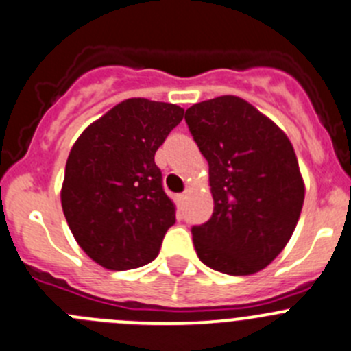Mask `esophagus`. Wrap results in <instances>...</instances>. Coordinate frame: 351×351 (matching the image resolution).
<instances>
[{
  "label": "esophagus",
  "instance_id": "1",
  "mask_svg": "<svg viewBox=\"0 0 351 351\" xmlns=\"http://www.w3.org/2000/svg\"><path fill=\"white\" fill-rule=\"evenodd\" d=\"M186 198H188V195H186V193H182V195H178V196H176V203H178L179 208H182V206H184Z\"/></svg>",
  "mask_w": 351,
  "mask_h": 351
}]
</instances>
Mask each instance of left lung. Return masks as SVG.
<instances>
[{"label":"left lung","mask_w":351,"mask_h":351,"mask_svg":"<svg viewBox=\"0 0 351 351\" xmlns=\"http://www.w3.org/2000/svg\"><path fill=\"white\" fill-rule=\"evenodd\" d=\"M186 123L208 162L213 213L193 226L198 258L229 276H248L282 252L305 198L288 136L238 96L186 110Z\"/></svg>","instance_id":"8db88e82"}]
</instances>
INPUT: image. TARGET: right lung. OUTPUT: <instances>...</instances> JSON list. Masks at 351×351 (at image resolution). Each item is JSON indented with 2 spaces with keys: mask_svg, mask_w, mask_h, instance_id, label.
Returning a JSON list of instances; mask_svg holds the SVG:
<instances>
[{
  "mask_svg": "<svg viewBox=\"0 0 351 351\" xmlns=\"http://www.w3.org/2000/svg\"><path fill=\"white\" fill-rule=\"evenodd\" d=\"M182 115L172 103L125 99L70 149L63 213L79 246L105 269L129 270L155 260L176 223L155 153Z\"/></svg>",
  "mask_w": 351,
  "mask_h": 351,
  "instance_id": "1",
  "label": "right lung"
}]
</instances>
